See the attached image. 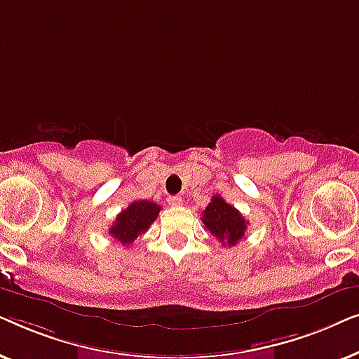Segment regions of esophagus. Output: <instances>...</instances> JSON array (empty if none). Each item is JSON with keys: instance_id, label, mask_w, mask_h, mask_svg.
Segmentation results:
<instances>
[{"instance_id": "esophagus-1", "label": "esophagus", "mask_w": 359, "mask_h": 359, "mask_svg": "<svg viewBox=\"0 0 359 359\" xmlns=\"http://www.w3.org/2000/svg\"><path fill=\"white\" fill-rule=\"evenodd\" d=\"M166 201H168V204L173 205V208H180V205L183 204V198H181V196H170Z\"/></svg>"}]
</instances>
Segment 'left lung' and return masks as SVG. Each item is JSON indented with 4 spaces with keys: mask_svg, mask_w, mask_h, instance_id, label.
<instances>
[{
    "mask_svg": "<svg viewBox=\"0 0 359 359\" xmlns=\"http://www.w3.org/2000/svg\"><path fill=\"white\" fill-rule=\"evenodd\" d=\"M203 224L220 243L233 247L243 238L248 222L233 205L215 194L204 209Z\"/></svg>",
    "mask_w": 359,
    "mask_h": 359,
    "instance_id": "8db88e82",
    "label": "left lung"
}]
</instances>
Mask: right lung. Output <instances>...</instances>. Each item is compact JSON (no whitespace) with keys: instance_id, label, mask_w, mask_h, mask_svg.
Here are the masks:
<instances>
[{"instance_id":"add662e5","label":"right lung","mask_w":359,"mask_h":359,"mask_svg":"<svg viewBox=\"0 0 359 359\" xmlns=\"http://www.w3.org/2000/svg\"><path fill=\"white\" fill-rule=\"evenodd\" d=\"M160 210V205L151 201H135L117 215L114 224L111 225L109 233L122 245H130L140 233L149 230L158 217Z\"/></svg>"}]
</instances>
